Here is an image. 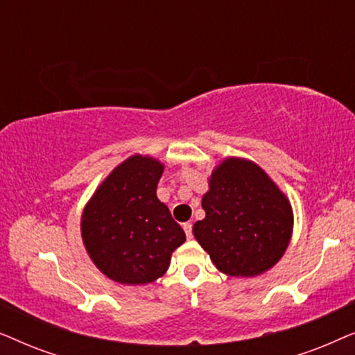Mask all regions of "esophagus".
I'll return each instance as SVG.
<instances>
[{
	"mask_svg": "<svg viewBox=\"0 0 355 355\" xmlns=\"http://www.w3.org/2000/svg\"><path fill=\"white\" fill-rule=\"evenodd\" d=\"M182 230H184V232H186L187 239H192V225H191V223H184Z\"/></svg>",
	"mask_w": 355,
	"mask_h": 355,
	"instance_id": "obj_1",
	"label": "esophagus"
}]
</instances>
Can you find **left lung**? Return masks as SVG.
Returning a JSON list of instances; mask_svg holds the SVG:
<instances>
[{
    "label": "left lung",
    "mask_w": 355,
    "mask_h": 355,
    "mask_svg": "<svg viewBox=\"0 0 355 355\" xmlns=\"http://www.w3.org/2000/svg\"><path fill=\"white\" fill-rule=\"evenodd\" d=\"M202 208L205 218L193 225V237L221 273L259 276L288 249L294 226L289 198L250 159H223L208 179Z\"/></svg>",
    "instance_id": "left-lung-1"
}]
</instances>
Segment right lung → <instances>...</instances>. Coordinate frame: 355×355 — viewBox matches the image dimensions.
<instances>
[{"instance_id":"1","label":"right lung","mask_w":355,"mask_h":355,"mask_svg":"<svg viewBox=\"0 0 355 355\" xmlns=\"http://www.w3.org/2000/svg\"><path fill=\"white\" fill-rule=\"evenodd\" d=\"M163 171L159 159L132 155L105 178L82 211L87 254L116 283L137 286L162 278L173 252L186 241L157 197Z\"/></svg>"}]
</instances>
